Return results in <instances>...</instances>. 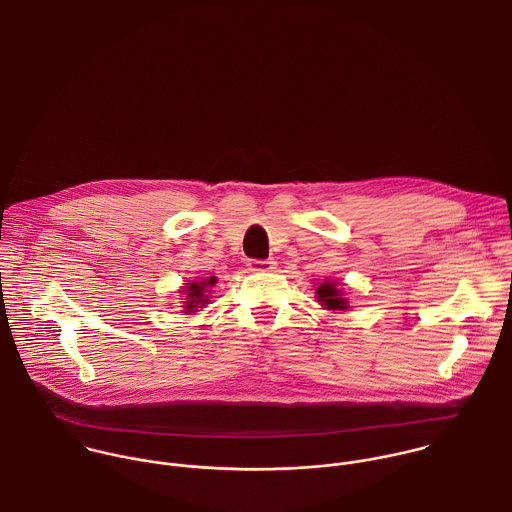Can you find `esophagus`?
<instances>
[{
	"mask_svg": "<svg viewBox=\"0 0 512 512\" xmlns=\"http://www.w3.org/2000/svg\"><path fill=\"white\" fill-rule=\"evenodd\" d=\"M248 270L258 272V274L272 272V270H276V262L274 260H248Z\"/></svg>",
	"mask_w": 512,
	"mask_h": 512,
	"instance_id": "esophagus-1",
	"label": "esophagus"
}]
</instances>
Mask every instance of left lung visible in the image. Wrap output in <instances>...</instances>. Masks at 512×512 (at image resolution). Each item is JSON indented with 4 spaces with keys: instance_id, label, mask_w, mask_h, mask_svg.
<instances>
[{
    "instance_id": "8db88e82",
    "label": "left lung",
    "mask_w": 512,
    "mask_h": 512,
    "mask_svg": "<svg viewBox=\"0 0 512 512\" xmlns=\"http://www.w3.org/2000/svg\"><path fill=\"white\" fill-rule=\"evenodd\" d=\"M316 302L324 308V310H350L346 292L342 290V282L338 280H324L316 286Z\"/></svg>"
}]
</instances>
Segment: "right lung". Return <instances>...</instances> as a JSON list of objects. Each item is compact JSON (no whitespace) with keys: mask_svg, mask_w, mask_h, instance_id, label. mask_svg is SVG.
I'll use <instances>...</instances> for the list:
<instances>
[{"mask_svg":"<svg viewBox=\"0 0 512 512\" xmlns=\"http://www.w3.org/2000/svg\"><path fill=\"white\" fill-rule=\"evenodd\" d=\"M218 282L216 276H206V278H200V280H190L182 286V294H184V314H196L200 308H206V304L210 302V292L214 288V284Z\"/></svg>","mask_w":512,"mask_h":512,"instance_id":"right-lung-1","label":"right lung"}]
</instances>
